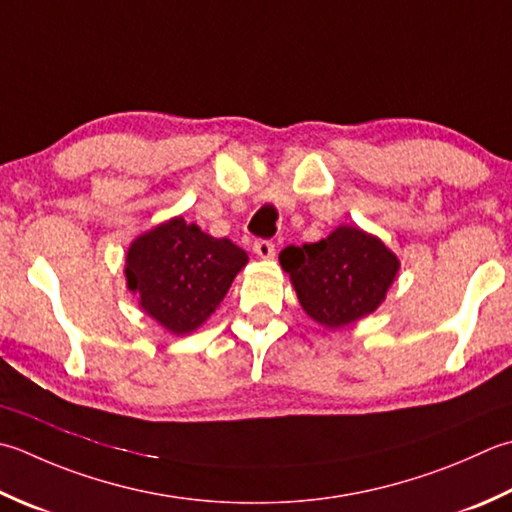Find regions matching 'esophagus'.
<instances>
[{"label": "esophagus", "mask_w": 512, "mask_h": 512, "mask_svg": "<svg viewBox=\"0 0 512 512\" xmlns=\"http://www.w3.org/2000/svg\"><path fill=\"white\" fill-rule=\"evenodd\" d=\"M253 250L257 257L262 259H273L275 257V244L268 242V239H257V242L253 244Z\"/></svg>", "instance_id": "34e87169"}]
</instances>
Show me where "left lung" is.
Returning <instances> with one entry per match:
<instances>
[{
  "instance_id": "obj_1",
  "label": "left lung",
  "mask_w": 512,
  "mask_h": 512,
  "mask_svg": "<svg viewBox=\"0 0 512 512\" xmlns=\"http://www.w3.org/2000/svg\"><path fill=\"white\" fill-rule=\"evenodd\" d=\"M279 264L304 313L328 330L373 315L399 273V257L382 239L348 224L315 244L284 248Z\"/></svg>"
}]
</instances>
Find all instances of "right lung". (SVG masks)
I'll use <instances>...</instances> for the list:
<instances>
[{
    "label": "right lung",
    "mask_w": 512,
    "mask_h": 512,
    "mask_svg": "<svg viewBox=\"0 0 512 512\" xmlns=\"http://www.w3.org/2000/svg\"><path fill=\"white\" fill-rule=\"evenodd\" d=\"M246 264L248 255L230 239L170 217L130 242L124 277L139 308L179 337L206 324Z\"/></svg>",
    "instance_id": "obj_1"
}]
</instances>
